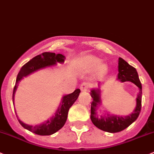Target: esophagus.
<instances>
[{
  "label": "esophagus",
  "instance_id": "1",
  "mask_svg": "<svg viewBox=\"0 0 154 154\" xmlns=\"http://www.w3.org/2000/svg\"><path fill=\"white\" fill-rule=\"evenodd\" d=\"M89 84L88 83H86V82H83V83H81L80 85V90L82 92H86V91L89 90Z\"/></svg>",
  "mask_w": 154,
  "mask_h": 154
}]
</instances>
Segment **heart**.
I'll return each mask as SVG.
<instances>
[{
  "mask_svg": "<svg viewBox=\"0 0 154 154\" xmlns=\"http://www.w3.org/2000/svg\"><path fill=\"white\" fill-rule=\"evenodd\" d=\"M98 62H99V59L98 58L93 56H86L82 59L80 63H81L82 67L87 71H91L96 68L98 71H101V72L104 71L105 70L106 66L104 64H99L98 65Z\"/></svg>",
  "mask_w": 154,
  "mask_h": 154,
  "instance_id": "heart-1",
  "label": "heart"
}]
</instances>
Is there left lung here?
I'll use <instances>...</instances> for the list:
<instances>
[{
	"label": "left lung",
	"instance_id": "left-lung-1",
	"mask_svg": "<svg viewBox=\"0 0 154 154\" xmlns=\"http://www.w3.org/2000/svg\"><path fill=\"white\" fill-rule=\"evenodd\" d=\"M118 77L117 80L120 82H132V83L139 88V92L137 95L136 107L134 110L133 113L128 116H117V115H102L98 117L97 114V108L98 105L101 104V91L100 89H92L91 90V96L92 98V102L91 103V116L90 118L92 123L98 129L104 131V132L115 133L120 131L124 130L125 129L130 126L133 122L137 120L139 116L141 108V94H142V86L141 81L138 77V72L136 69L131 66L124 59L119 58L118 62Z\"/></svg>",
	"mask_w": 154,
	"mask_h": 154
}]
</instances>
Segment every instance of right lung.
<instances>
[{"label":"right lung","instance_id":"add662e5","mask_svg":"<svg viewBox=\"0 0 154 154\" xmlns=\"http://www.w3.org/2000/svg\"><path fill=\"white\" fill-rule=\"evenodd\" d=\"M65 57L62 54H56L54 53H43L38 56H35L32 59L27 62L26 64L22 67L16 77V85L14 86L13 92V102L14 104V96L15 92L18 87V83L24 77L29 75L31 73L38 71L42 68H47V67L53 66L56 65L57 62L63 63L65 62ZM80 89H75L74 92L68 95H64L62 98V102L59 105V108L56 110V113L53 117L47 120V121L36 126H31L24 123L18 119L19 123L23 126L25 129H28L30 132L35 133L39 135H50L56 133L57 131L62 129L66 122L68 118V113L69 108L73 105L76 100L80 95ZM16 112V111H15ZM17 117V115H16Z\"/></svg>","mask_w":154,"mask_h":154}]
</instances>
